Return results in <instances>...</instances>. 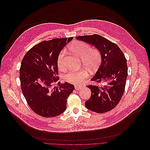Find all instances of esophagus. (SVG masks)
Here are the masks:
<instances>
[{
  "label": "esophagus",
  "mask_w": 150,
  "mask_h": 150,
  "mask_svg": "<svg viewBox=\"0 0 150 150\" xmlns=\"http://www.w3.org/2000/svg\"><path fill=\"white\" fill-rule=\"evenodd\" d=\"M75 88H76V91H80V90H81L82 88V87L80 86H76Z\"/></svg>",
  "instance_id": "1"
}]
</instances>
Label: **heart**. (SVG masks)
Listing matches in <instances>:
<instances>
[{
	"instance_id": "heart-1",
	"label": "heart",
	"mask_w": 150,
	"mask_h": 150,
	"mask_svg": "<svg viewBox=\"0 0 150 150\" xmlns=\"http://www.w3.org/2000/svg\"><path fill=\"white\" fill-rule=\"evenodd\" d=\"M69 48L73 54L82 58L83 65L89 69H95L100 61V54L99 50L95 48L91 49L90 46L84 42L74 41L69 45ZM65 53V50H63L58 57L57 64L59 68H62L63 66ZM87 75V70L81 69L77 71H71L67 73L65 76V80L69 83L79 84L82 82Z\"/></svg>"
}]
</instances>
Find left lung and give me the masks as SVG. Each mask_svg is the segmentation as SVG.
Listing matches in <instances>:
<instances>
[{
    "label": "left lung",
    "instance_id": "8db88e82",
    "mask_svg": "<svg viewBox=\"0 0 150 150\" xmlns=\"http://www.w3.org/2000/svg\"><path fill=\"white\" fill-rule=\"evenodd\" d=\"M76 38L95 47L101 55V64L91 80L103 83L104 85L87 86L91 89V96L85 106L99 113L110 111L120 102L125 91L128 76L125 57L116 44L99 35L78 36Z\"/></svg>",
    "mask_w": 150,
    "mask_h": 150
}]
</instances>
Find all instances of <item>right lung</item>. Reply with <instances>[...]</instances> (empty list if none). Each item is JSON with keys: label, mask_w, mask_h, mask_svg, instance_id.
I'll use <instances>...</instances> for the list:
<instances>
[{"label": "right lung", "mask_w": 150, "mask_h": 150, "mask_svg": "<svg viewBox=\"0 0 150 150\" xmlns=\"http://www.w3.org/2000/svg\"><path fill=\"white\" fill-rule=\"evenodd\" d=\"M73 37L41 42L25 55L19 70L23 95L31 109L45 117L58 116L67 108V99L74 90L67 82L53 87L57 82V59L59 52Z\"/></svg>", "instance_id": "right-lung-1"}]
</instances>
